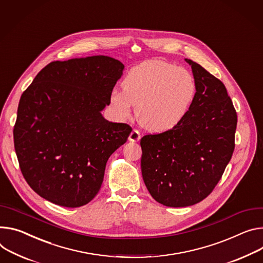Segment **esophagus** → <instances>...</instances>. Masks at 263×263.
<instances>
[{
  "label": "esophagus",
  "mask_w": 263,
  "mask_h": 263,
  "mask_svg": "<svg viewBox=\"0 0 263 263\" xmlns=\"http://www.w3.org/2000/svg\"><path fill=\"white\" fill-rule=\"evenodd\" d=\"M140 139V133L138 130L134 129L131 133H130V136H129V140L130 141H133V142H136Z\"/></svg>",
  "instance_id": "34e87169"
}]
</instances>
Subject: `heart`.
<instances>
[{
  "mask_svg": "<svg viewBox=\"0 0 263 263\" xmlns=\"http://www.w3.org/2000/svg\"><path fill=\"white\" fill-rule=\"evenodd\" d=\"M123 89L110 94L115 117L126 121L135 105L139 124L151 132L169 131L179 125L196 94L194 79L186 69L162 61L133 67L123 81Z\"/></svg>",
  "mask_w": 263,
  "mask_h": 263,
  "instance_id": "heart-1",
  "label": "heart"
}]
</instances>
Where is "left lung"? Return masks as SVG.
Here are the masks:
<instances>
[{"label": "left lung", "mask_w": 263, "mask_h": 263, "mask_svg": "<svg viewBox=\"0 0 263 263\" xmlns=\"http://www.w3.org/2000/svg\"><path fill=\"white\" fill-rule=\"evenodd\" d=\"M191 65L194 102L175 128L140 139L141 174L151 196L165 206L193 205L220 180L235 149L237 113L223 83Z\"/></svg>", "instance_id": "8db88e82"}]
</instances>
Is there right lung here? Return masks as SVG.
<instances>
[{"mask_svg": "<svg viewBox=\"0 0 263 263\" xmlns=\"http://www.w3.org/2000/svg\"><path fill=\"white\" fill-rule=\"evenodd\" d=\"M124 69L105 55L57 61L23 92L14 149L24 178L41 197L79 208L99 193L107 160L132 131L101 113Z\"/></svg>", "mask_w": 263, "mask_h": 263, "instance_id": "add662e5", "label": "right lung"}]
</instances>
